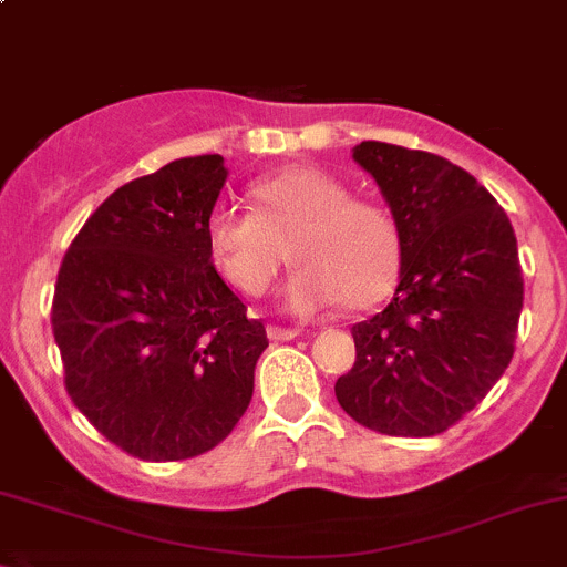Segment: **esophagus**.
<instances>
[{
  "label": "esophagus",
  "instance_id": "1",
  "mask_svg": "<svg viewBox=\"0 0 567 567\" xmlns=\"http://www.w3.org/2000/svg\"><path fill=\"white\" fill-rule=\"evenodd\" d=\"M267 336H270L272 341H291V338L300 336V330H295V327H278V324H270V327H267Z\"/></svg>",
  "mask_w": 567,
  "mask_h": 567
}]
</instances>
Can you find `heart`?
I'll use <instances>...</instances> for the list:
<instances>
[{
    "mask_svg": "<svg viewBox=\"0 0 567 567\" xmlns=\"http://www.w3.org/2000/svg\"><path fill=\"white\" fill-rule=\"evenodd\" d=\"M254 213L215 207L207 248L215 267L243 295H261L286 259L297 270L284 286L286 311L311 317L324 308H365L382 300L399 276L401 245L379 204L352 198L332 174L291 166L250 185Z\"/></svg>",
    "mask_w": 567,
    "mask_h": 567,
    "instance_id": "obj_1",
    "label": "heart"
}]
</instances>
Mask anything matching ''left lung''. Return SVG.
I'll use <instances>...</instances> for the list:
<instances>
[{"label": "left lung", "mask_w": 567, "mask_h": 567, "mask_svg": "<svg viewBox=\"0 0 567 567\" xmlns=\"http://www.w3.org/2000/svg\"><path fill=\"white\" fill-rule=\"evenodd\" d=\"M352 157L393 213L401 270L390 306L352 327L358 358L336 399L379 434H442L486 399L516 349V235L497 198L445 157L384 142Z\"/></svg>", "instance_id": "left-lung-1"}]
</instances>
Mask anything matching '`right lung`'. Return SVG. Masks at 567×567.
<instances>
[{
  "label": "right lung",
  "instance_id": "right-lung-1",
  "mask_svg": "<svg viewBox=\"0 0 567 567\" xmlns=\"http://www.w3.org/2000/svg\"><path fill=\"white\" fill-rule=\"evenodd\" d=\"M220 155L179 157L111 194L70 243L51 327L65 388L111 445L144 461L202 456L254 395L259 319L213 267Z\"/></svg>",
  "mask_w": 567,
  "mask_h": 567
}]
</instances>
